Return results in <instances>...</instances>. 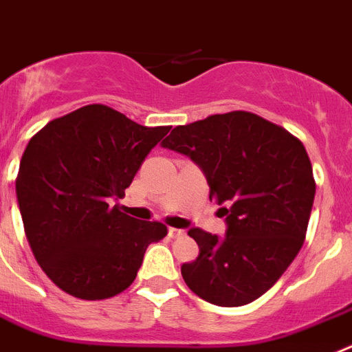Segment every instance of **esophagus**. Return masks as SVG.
<instances>
[{"mask_svg": "<svg viewBox=\"0 0 352 352\" xmlns=\"http://www.w3.org/2000/svg\"><path fill=\"white\" fill-rule=\"evenodd\" d=\"M168 235H170L172 239H177V237H182V235H184V230H182V228L170 227L168 228Z\"/></svg>", "mask_w": 352, "mask_h": 352, "instance_id": "1", "label": "esophagus"}]
</instances>
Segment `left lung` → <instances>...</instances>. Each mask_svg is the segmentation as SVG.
I'll return each instance as SVG.
<instances>
[{
  "label": "left lung",
  "mask_w": 352,
  "mask_h": 352,
  "mask_svg": "<svg viewBox=\"0 0 352 352\" xmlns=\"http://www.w3.org/2000/svg\"><path fill=\"white\" fill-rule=\"evenodd\" d=\"M161 145L204 170L227 234L189 228L200 255L182 264L186 285L218 307H243L280 280L303 246L316 180L303 143L250 111L177 125Z\"/></svg>",
  "instance_id": "left-lung-1"
}]
</instances>
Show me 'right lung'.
<instances>
[{"label":"right lung","instance_id":"obj_1","mask_svg":"<svg viewBox=\"0 0 352 352\" xmlns=\"http://www.w3.org/2000/svg\"><path fill=\"white\" fill-rule=\"evenodd\" d=\"M172 127H145L104 104L54 118L30 140L15 193L36 262L56 287L87 301L124 292L145 250L168 234L109 207Z\"/></svg>","mask_w":352,"mask_h":352}]
</instances>
